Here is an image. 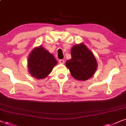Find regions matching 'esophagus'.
I'll return each mask as SVG.
<instances>
[{"mask_svg": "<svg viewBox=\"0 0 126 126\" xmlns=\"http://www.w3.org/2000/svg\"><path fill=\"white\" fill-rule=\"evenodd\" d=\"M65 63V61L63 60H59V63H60V64H63Z\"/></svg>", "mask_w": 126, "mask_h": 126, "instance_id": "obj_1", "label": "esophagus"}]
</instances>
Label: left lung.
Returning <instances> with one entry per match:
<instances>
[{
  "label": "left lung",
  "mask_w": 126,
  "mask_h": 126,
  "mask_svg": "<svg viewBox=\"0 0 126 126\" xmlns=\"http://www.w3.org/2000/svg\"><path fill=\"white\" fill-rule=\"evenodd\" d=\"M72 58L67 60L66 66L73 78L85 81L93 76L97 68L95 57L85 45H76L70 50Z\"/></svg>",
  "instance_id": "1"
}]
</instances>
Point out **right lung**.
Returning <instances> with one entry per match:
<instances>
[{
	"mask_svg": "<svg viewBox=\"0 0 126 126\" xmlns=\"http://www.w3.org/2000/svg\"><path fill=\"white\" fill-rule=\"evenodd\" d=\"M57 63L53 55L40 46L34 48L30 53L27 65L29 73L32 77L42 79L47 77Z\"/></svg>",
	"mask_w": 126,
	"mask_h": 126,
	"instance_id": "add662e5",
	"label": "right lung"
}]
</instances>
